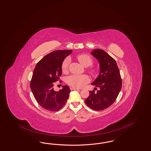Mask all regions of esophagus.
<instances>
[{
	"instance_id": "34e87169",
	"label": "esophagus",
	"mask_w": 151,
	"mask_h": 151,
	"mask_svg": "<svg viewBox=\"0 0 151 151\" xmlns=\"http://www.w3.org/2000/svg\"><path fill=\"white\" fill-rule=\"evenodd\" d=\"M70 90H79V88H74V87H71L70 88Z\"/></svg>"
}]
</instances>
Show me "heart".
<instances>
[{
  "label": "heart",
  "instance_id": "obj_1",
  "mask_svg": "<svg viewBox=\"0 0 151 151\" xmlns=\"http://www.w3.org/2000/svg\"><path fill=\"white\" fill-rule=\"evenodd\" d=\"M76 58L78 60L80 63L84 67H88L93 64V60L88 55L85 54H80L76 56ZM70 63V58H66L63 61L62 64V70L63 72L67 71L68 68L69 64ZM90 72L94 73L95 72L93 69H90ZM90 81V78L87 75H72L68 76L67 78V83L73 87L76 88H81L85 84L88 83Z\"/></svg>",
  "mask_w": 151,
  "mask_h": 151
}]
</instances>
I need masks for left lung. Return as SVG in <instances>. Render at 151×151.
<instances>
[{
  "instance_id": "left-lung-1",
  "label": "left lung",
  "mask_w": 151,
  "mask_h": 151,
  "mask_svg": "<svg viewBox=\"0 0 151 151\" xmlns=\"http://www.w3.org/2000/svg\"><path fill=\"white\" fill-rule=\"evenodd\" d=\"M91 54L99 62L100 73L91 83L99 90L89 91L85 102L94 110H102L109 107L117 98L122 88V79L116 61L103 50H93ZM96 88H94V89Z\"/></svg>"
}]
</instances>
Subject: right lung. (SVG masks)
<instances>
[{"mask_svg": "<svg viewBox=\"0 0 151 151\" xmlns=\"http://www.w3.org/2000/svg\"><path fill=\"white\" fill-rule=\"evenodd\" d=\"M72 50H58L46 55L37 63L33 71L30 87L37 102L45 109L56 111L66 103L71 90L67 85L58 91L53 89L62 74V64Z\"/></svg>", "mask_w": 151, "mask_h": 151, "instance_id": "add662e5", "label": "right lung"}]
</instances>
